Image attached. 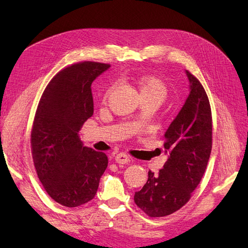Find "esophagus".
I'll use <instances>...</instances> for the list:
<instances>
[{
    "label": "esophagus",
    "mask_w": 248,
    "mask_h": 248,
    "mask_svg": "<svg viewBox=\"0 0 248 248\" xmlns=\"http://www.w3.org/2000/svg\"><path fill=\"white\" fill-rule=\"evenodd\" d=\"M115 161L118 164H127L130 162V156L125 154H118L115 156Z\"/></svg>",
    "instance_id": "1"
}]
</instances>
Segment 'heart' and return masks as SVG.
I'll list each match as a JSON object with an SVG mask.
<instances>
[{
  "instance_id": "b5f03b06",
  "label": "heart",
  "mask_w": 248,
  "mask_h": 248,
  "mask_svg": "<svg viewBox=\"0 0 248 248\" xmlns=\"http://www.w3.org/2000/svg\"><path fill=\"white\" fill-rule=\"evenodd\" d=\"M139 89L140 96L152 97L160 100H164L167 94V88L162 80L155 76H144L139 80ZM112 88L108 89L105 98H107Z\"/></svg>"
}]
</instances>
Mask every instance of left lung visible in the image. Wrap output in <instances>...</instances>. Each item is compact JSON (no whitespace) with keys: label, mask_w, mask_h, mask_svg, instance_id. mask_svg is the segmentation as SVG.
I'll return each instance as SVG.
<instances>
[{"label":"left lung","mask_w":248,"mask_h":248,"mask_svg":"<svg viewBox=\"0 0 248 248\" xmlns=\"http://www.w3.org/2000/svg\"><path fill=\"white\" fill-rule=\"evenodd\" d=\"M189 93L164 134L168 159L157 175L135 192L134 202L150 217H166L186 204L207 168L212 149V114L207 93L191 72L186 71Z\"/></svg>","instance_id":"left-lung-1"}]
</instances>
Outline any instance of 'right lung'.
<instances>
[{
  "mask_svg": "<svg viewBox=\"0 0 248 248\" xmlns=\"http://www.w3.org/2000/svg\"><path fill=\"white\" fill-rule=\"evenodd\" d=\"M109 65L82 62L61 70L46 85L31 133V155L52 199L69 208L92 200L108 156L83 145L78 136L93 114L92 83Z\"/></svg>",
  "mask_w": 248,
  "mask_h": 248,
  "instance_id": "right-lung-1",
  "label": "right lung"
}]
</instances>
